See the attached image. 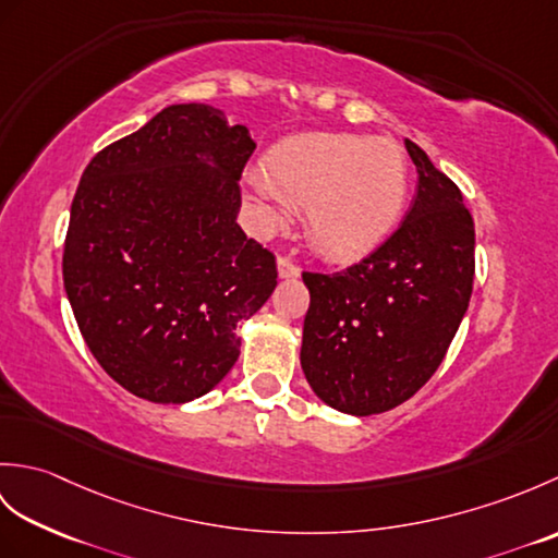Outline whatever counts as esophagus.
I'll return each instance as SVG.
<instances>
[{"mask_svg": "<svg viewBox=\"0 0 558 558\" xmlns=\"http://www.w3.org/2000/svg\"><path fill=\"white\" fill-rule=\"evenodd\" d=\"M302 268L294 264V260L290 256H280L278 258V276L280 278H300Z\"/></svg>", "mask_w": 558, "mask_h": 558, "instance_id": "1", "label": "esophagus"}]
</instances>
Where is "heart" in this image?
Segmentation results:
<instances>
[{
	"mask_svg": "<svg viewBox=\"0 0 558 558\" xmlns=\"http://www.w3.org/2000/svg\"><path fill=\"white\" fill-rule=\"evenodd\" d=\"M264 222H278L282 204L304 208L312 244L328 258L374 252L393 232L408 204L405 150L388 136L306 132L278 141L260 162Z\"/></svg>",
	"mask_w": 558,
	"mask_h": 558,
	"instance_id": "1",
	"label": "heart"
}]
</instances>
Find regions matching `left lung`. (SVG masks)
I'll return each instance as SVG.
<instances>
[{"label": "left lung", "instance_id": "obj_1", "mask_svg": "<svg viewBox=\"0 0 558 558\" xmlns=\"http://www.w3.org/2000/svg\"><path fill=\"white\" fill-rule=\"evenodd\" d=\"M417 194L388 240L338 272H302L310 288L302 369L340 412L398 408L429 381L468 312L475 280V222L460 189L405 141Z\"/></svg>", "mask_w": 558, "mask_h": 558}]
</instances>
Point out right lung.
Here are the masks:
<instances>
[{"label":"right lung","mask_w":558,"mask_h":558,"mask_svg":"<svg viewBox=\"0 0 558 558\" xmlns=\"http://www.w3.org/2000/svg\"><path fill=\"white\" fill-rule=\"evenodd\" d=\"M254 148L222 110L186 102L83 170L64 290L93 357L129 393L165 405L208 393L240 357L236 324L276 290V256L236 225Z\"/></svg>","instance_id":"obj_1"}]
</instances>
